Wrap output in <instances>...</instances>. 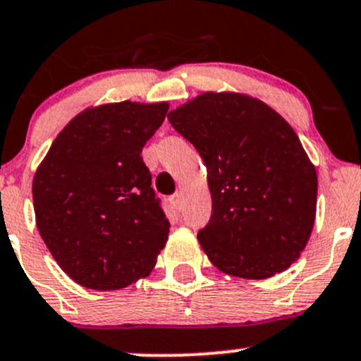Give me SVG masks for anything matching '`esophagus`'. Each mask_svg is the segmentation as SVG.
Segmentation results:
<instances>
[{
  "label": "esophagus",
  "mask_w": 361,
  "mask_h": 361,
  "mask_svg": "<svg viewBox=\"0 0 361 361\" xmlns=\"http://www.w3.org/2000/svg\"><path fill=\"white\" fill-rule=\"evenodd\" d=\"M182 203H184V201H182L180 192H176L173 196H170V204H172L176 210H182Z\"/></svg>",
  "instance_id": "obj_1"
}]
</instances>
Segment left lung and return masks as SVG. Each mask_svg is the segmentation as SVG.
Masks as SVG:
<instances>
[{
  "mask_svg": "<svg viewBox=\"0 0 361 361\" xmlns=\"http://www.w3.org/2000/svg\"><path fill=\"white\" fill-rule=\"evenodd\" d=\"M166 118L207 165L212 216L197 241L208 259L253 281L289 269L312 235L319 189L293 127L241 92H203Z\"/></svg>",
  "mask_w": 361,
  "mask_h": 361,
  "instance_id": "obj_1",
  "label": "left lung"
}]
</instances>
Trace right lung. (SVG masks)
<instances>
[{
	"label": "right lung",
	"mask_w": 361,
	"mask_h": 361,
	"mask_svg": "<svg viewBox=\"0 0 361 361\" xmlns=\"http://www.w3.org/2000/svg\"><path fill=\"white\" fill-rule=\"evenodd\" d=\"M169 103L87 108L63 127L32 180L36 226L82 288L117 290L146 277L169 239L141 151Z\"/></svg>",
	"instance_id": "add662e5"
}]
</instances>
